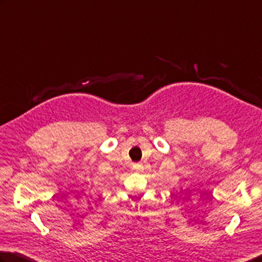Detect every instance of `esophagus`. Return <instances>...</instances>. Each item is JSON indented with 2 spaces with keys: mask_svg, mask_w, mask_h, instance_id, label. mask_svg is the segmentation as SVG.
<instances>
[{
  "mask_svg": "<svg viewBox=\"0 0 262 262\" xmlns=\"http://www.w3.org/2000/svg\"><path fill=\"white\" fill-rule=\"evenodd\" d=\"M133 168H134L136 172H141L142 169H143V166H142V164H140V163H137V164H134L133 165Z\"/></svg>",
  "mask_w": 262,
  "mask_h": 262,
  "instance_id": "1",
  "label": "esophagus"
}]
</instances>
